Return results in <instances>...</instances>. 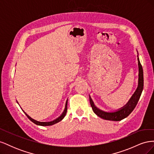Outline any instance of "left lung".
<instances>
[{"label":"left lung","mask_w":154,"mask_h":154,"mask_svg":"<svg viewBox=\"0 0 154 154\" xmlns=\"http://www.w3.org/2000/svg\"><path fill=\"white\" fill-rule=\"evenodd\" d=\"M137 53V60H138V67H139V78H138V86L136 91H135L134 94L130 97L127 103L122 108L116 110L114 112H105L102 110L94 105L91 97L89 96L90 103L92 106V110L100 118L109 121H115L119 122L127 118V116L132 112L135 107L137 105V102L140 98L141 93L143 89V70L141 64L139 61Z\"/></svg>","instance_id":"obj_1"}]
</instances>
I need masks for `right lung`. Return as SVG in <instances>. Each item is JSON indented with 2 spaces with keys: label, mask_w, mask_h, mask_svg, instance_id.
Here are the masks:
<instances>
[{
  "label": "right lung",
  "mask_w": 154,
  "mask_h": 154,
  "mask_svg": "<svg viewBox=\"0 0 154 154\" xmlns=\"http://www.w3.org/2000/svg\"><path fill=\"white\" fill-rule=\"evenodd\" d=\"M18 103V102H17ZM67 100L66 101V106H65V109L63 110V112H62V114L60 115L58 118H57V119H55L53 121H51V122H38V121H36L33 119H32L31 117H29V116L27 115L25 112L23 110V112L25 113V114L27 116V117L29 119V120H31V122L32 123H34L35 124H36V125H39V126H44V127H45V126H51V125H54L56 123H57L58 122H60V121H62L65 116H66V113H67Z\"/></svg>",
  "instance_id": "obj_1"
}]
</instances>
